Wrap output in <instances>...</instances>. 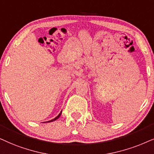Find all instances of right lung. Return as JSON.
I'll return each mask as SVG.
<instances>
[{"label": "right lung", "instance_id": "1", "mask_svg": "<svg viewBox=\"0 0 154 154\" xmlns=\"http://www.w3.org/2000/svg\"><path fill=\"white\" fill-rule=\"evenodd\" d=\"M61 113H62V111H61V112H60V114H59V115H58V116L56 117V118H55L54 119H53V120H50V121H48V122H53V121H55V120H57V119H58V118H59V117H60V115H61Z\"/></svg>", "mask_w": 154, "mask_h": 154}]
</instances>
